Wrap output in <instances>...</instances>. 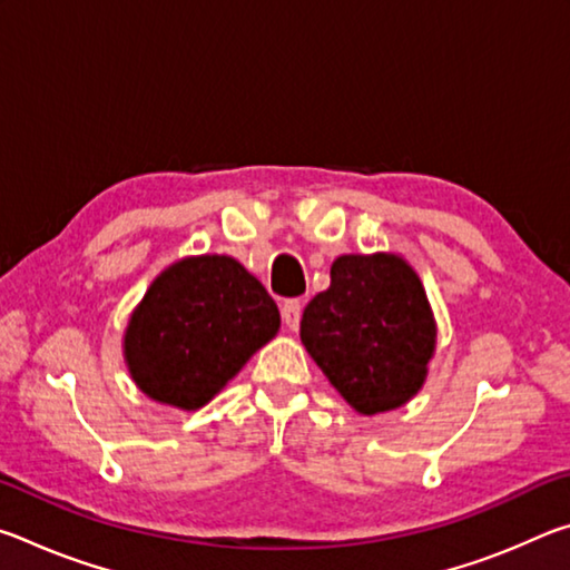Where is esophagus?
<instances>
[{"label": "esophagus", "instance_id": "esophagus-1", "mask_svg": "<svg viewBox=\"0 0 570 570\" xmlns=\"http://www.w3.org/2000/svg\"><path fill=\"white\" fill-rule=\"evenodd\" d=\"M282 320H284V324L292 332L298 330V320H302V302H298V298H292V302H284Z\"/></svg>", "mask_w": 570, "mask_h": 570}]
</instances>
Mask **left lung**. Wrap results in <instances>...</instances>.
<instances>
[{
	"instance_id": "1",
	"label": "left lung",
	"mask_w": 570,
	"mask_h": 570,
	"mask_svg": "<svg viewBox=\"0 0 570 570\" xmlns=\"http://www.w3.org/2000/svg\"><path fill=\"white\" fill-rule=\"evenodd\" d=\"M302 344L360 414L407 404L428 380L438 322L420 276L402 254H344L332 284L306 304Z\"/></svg>"
}]
</instances>
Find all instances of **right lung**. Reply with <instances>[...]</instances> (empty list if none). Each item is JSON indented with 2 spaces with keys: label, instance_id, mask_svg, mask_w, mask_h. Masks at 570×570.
Instances as JSON below:
<instances>
[{
  "label": "right lung",
  "instance_id": "1",
  "mask_svg": "<svg viewBox=\"0 0 570 570\" xmlns=\"http://www.w3.org/2000/svg\"><path fill=\"white\" fill-rule=\"evenodd\" d=\"M276 302L234 256H186L153 278L122 332L130 380L153 402L200 410L278 334Z\"/></svg>",
  "mask_w": 570,
  "mask_h": 570
}]
</instances>
